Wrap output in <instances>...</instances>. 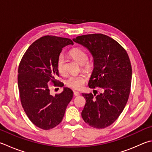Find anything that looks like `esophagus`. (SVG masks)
I'll use <instances>...</instances> for the list:
<instances>
[{"mask_svg": "<svg viewBox=\"0 0 152 152\" xmlns=\"http://www.w3.org/2000/svg\"><path fill=\"white\" fill-rule=\"evenodd\" d=\"M73 94H74V96H79V94H80V93H79V92H77V91H74V92H73Z\"/></svg>", "mask_w": 152, "mask_h": 152, "instance_id": "esophagus-1", "label": "esophagus"}]
</instances>
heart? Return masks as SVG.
<instances>
[{
	"label": "heart",
	"instance_id": "b5f03b06",
	"mask_svg": "<svg viewBox=\"0 0 152 152\" xmlns=\"http://www.w3.org/2000/svg\"><path fill=\"white\" fill-rule=\"evenodd\" d=\"M69 53L71 58L81 65L82 69L85 72L91 73L94 70L95 67V62L93 59H88V53L83 49L81 48H74L69 51ZM57 68L60 73L65 72V59L63 55H60L58 57ZM85 81V76L83 75H73L69 77L65 81V84L73 89L80 90L83 87Z\"/></svg>",
	"mask_w": 152,
	"mask_h": 152
}]
</instances>
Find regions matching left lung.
Here are the masks:
<instances>
[{
    "mask_svg": "<svg viewBox=\"0 0 152 152\" xmlns=\"http://www.w3.org/2000/svg\"><path fill=\"white\" fill-rule=\"evenodd\" d=\"M73 41L87 48L95 67L88 86L99 87L102 93L83 94L86 103L81 116L91 127L102 129L116 121L129 98L132 65L126 51L110 37L92 34L76 37Z\"/></svg>",
    "mask_w": 152,
    "mask_h": 152,
    "instance_id": "8db88e82",
    "label": "left lung"
}]
</instances>
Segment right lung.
Here are the masks:
<instances>
[{"mask_svg": "<svg viewBox=\"0 0 152 152\" xmlns=\"http://www.w3.org/2000/svg\"><path fill=\"white\" fill-rule=\"evenodd\" d=\"M73 44L71 39L45 36L31 44L26 51L18 69V85L23 109L30 121L43 130H50L62 121L73 98V91L65 87L55 96L50 86L63 87L57 61L63 48Z\"/></svg>", "mask_w": 152, "mask_h": 152, "instance_id": "add662e5", "label": "right lung"}]
</instances>
